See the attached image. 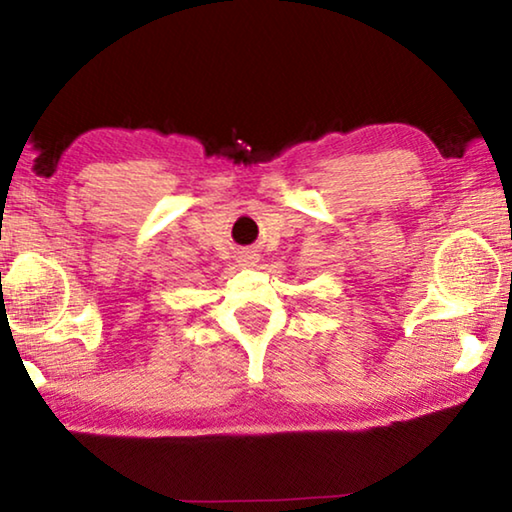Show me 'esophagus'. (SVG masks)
<instances>
[{
    "label": "esophagus",
    "instance_id": "1",
    "mask_svg": "<svg viewBox=\"0 0 512 512\" xmlns=\"http://www.w3.org/2000/svg\"><path fill=\"white\" fill-rule=\"evenodd\" d=\"M239 262H241V266H253L257 262V253L255 250H241Z\"/></svg>",
    "mask_w": 512,
    "mask_h": 512
}]
</instances>
